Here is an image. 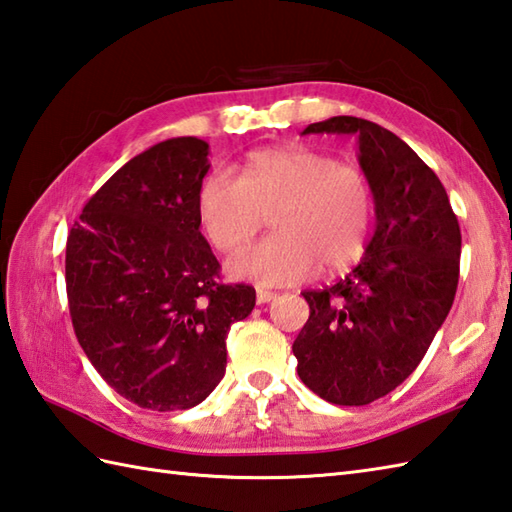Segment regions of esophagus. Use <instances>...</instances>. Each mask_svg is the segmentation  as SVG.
Segmentation results:
<instances>
[{
	"label": "esophagus",
	"instance_id": "esophagus-1",
	"mask_svg": "<svg viewBox=\"0 0 512 512\" xmlns=\"http://www.w3.org/2000/svg\"><path fill=\"white\" fill-rule=\"evenodd\" d=\"M273 299H277V292L266 290V288H257V303H270Z\"/></svg>",
	"mask_w": 512,
	"mask_h": 512
}]
</instances>
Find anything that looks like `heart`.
I'll list each match as a JSON object with an SVG mask.
<instances>
[{
	"instance_id": "obj_1",
	"label": "heart",
	"mask_w": 512,
	"mask_h": 512,
	"mask_svg": "<svg viewBox=\"0 0 512 512\" xmlns=\"http://www.w3.org/2000/svg\"><path fill=\"white\" fill-rule=\"evenodd\" d=\"M273 211L277 233L228 262L235 279L259 286H290L350 268L361 259L372 228V189L361 169L308 147L250 151L242 178L209 173L198 191V217L209 242L233 253Z\"/></svg>"
}]
</instances>
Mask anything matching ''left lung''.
Instances as JSON below:
<instances>
[{"instance_id":"1","label":"left lung","mask_w":512,"mask_h":512,"mask_svg":"<svg viewBox=\"0 0 512 512\" xmlns=\"http://www.w3.org/2000/svg\"><path fill=\"white\" fill-rule=\"evenodd\" d=\"M303 134L356 136L374 195L376 231L350 275L301 292L310 317L292 343L303 385L361 407L394 391L427 354L460 279L462 235L449 195L405 140L356 116Z\"/></svg>"}]
</instances>
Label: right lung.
Returning <instances> with one entry per match:
<instances>
[{"label": "right lung", "instance_id": "1", "mask_svg": "<svg viewBox=\"0 0 512 512\" xmlns=\"http://www.w3.org/2000/svg\"><path fill=\"white\" fill-rule=\"evenodd\" d=\"M209 145L180 136L149 147L96 191L65 244L74 334L96 372L134 405L191 409L226 372V336L255 288L220 281L200 233Z\"/></svg>", "mask_w": 512, "mask_h": 512}]
</instances>
